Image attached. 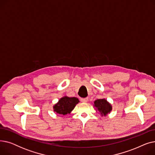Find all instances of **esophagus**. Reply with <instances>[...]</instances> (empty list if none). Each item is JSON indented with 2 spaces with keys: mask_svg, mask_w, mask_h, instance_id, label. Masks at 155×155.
I'll return each instance as SVG.
<instances>
[{
  "mask_svg": "<svg viewBox=\"0 0 155 155\" xmlns=\"http://www.w3.org/2000/svg\"><path fill=\"white\" fill-rule=\"evenodd\" d=\"M80 100L82 102H87L88 101V98H81Z\"/></svg>",
  "mask_w": 155,
  "mask_h": 155,
  "instance_id": "34e87169",
  "label": "esophagus"
}]
</instances>
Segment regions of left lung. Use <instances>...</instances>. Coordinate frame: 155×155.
Returning <instances> with one entry per match:
<instances>
[{"mask_svg": "<svg viewBox=\"0 0 155 155\" xmlns=\"http://www.w3.org/2000/svg\"><path fill=\"white\" fill-rule=\"evenodd\" d=\"M94 107L98 111L101 116H106L112 109L111 104L105 99H97L94 102Z\"/></svg>", "mask_w": 155, "mask_h": 155, "instance_id": "obj_1", "label": "left lung"}]
</instances>
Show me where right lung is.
<instances>
[{"label":"right lung","instance_id":"1","mask_svg":"<svg viewBox=\"0 0 155 155\" xmlns=\"http://www.w3.org/2000/svg\"><path fill=\"white\" fill-rule=\"evenodd\" d=\"M79 102L77 97L64 96L53 105V110L58 114L66 115L73 110Z\"/></svg>","mask_w":155,"mask_h":155}]
</instances>
